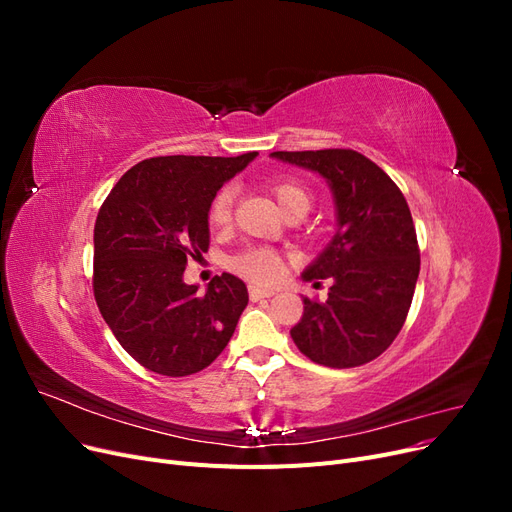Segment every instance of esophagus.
Returning <instances> with one entry per match:
<instances>
[{
    "instance_id": "esophagus-1",
    "label": "esophagus",
    "mask_w": 512,
    "mask_h": 512,
    "mask_svg": "<svg viewBox=\"0 0 512 512\" xmlns=\"http://www.w3.org/2000/svg\"><path fill=\"white\" fill-rule=\"evenodd\" d=\"M273 290H269V288H260V286H250V299L252 301H260V299H269V297H273Z\"/></svg>"
}]
</instances>
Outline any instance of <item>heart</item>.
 Instances as JSON below:
<instances>
[{"instance_id":"1","label":"heart","mask_w":512,"mask_h":512,"mask_svg":"<svg viewBox=\"0 0 512 512\" xmlns=\"http://www.w3.org/2000/svg\"><path fill=\"white\" fill-rule=\"evenodd\" d=\"M269 188L284 213L292 209H309V192L301 183L277 179L271 181ZM232 203H235V190L230 185L215 194L209 207V224L213 228H222L230 222ZM230 267L254 282H273L282 273V256L271 247H247L230 260Z\"/></svg>"}]
</instances>
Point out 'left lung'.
I'll return each mask as SVG.
<instances>
[{
    "label": "left lung",
    "instance_id": "1",
    "mask_svg": "<svg viewBox=\"0 0 512 512\" xmlns=\"http://www.w3.org/2000/svg\"><path fill=\"white\" fill-rule=\"evenodd\" d=\"M271 158L327 179L337 230L303 271L305 282L331 280L324 303L303 297L290 329L318 365L346 369L374 361L401 331L421 271L416 230L404 194L384 170L352 149L273 151Z\"/></svg>",
    "mask_w": 512,
    "mask_h": 512
}]
</instances>
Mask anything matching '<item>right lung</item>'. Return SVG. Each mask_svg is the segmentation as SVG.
Segmentation results:
<instances>
[{
    "instance_id": "right-lung-1",
    "label": "right lung",
    "mask_w": 512,
    "mask_h": 512,
    "mask_svg": "<svg viewBox=\"0 0 512 512\" xmlns=\"http://www.w3.org/2000/svg\"><path fill=\"white\" fill-rule=\"evenodd\" d=\"M258 156H162L138 162L100 207L94 297L134 361L181 378L218 359L247 305L239 277L215 275L205 294L183 282L188 258L209 250V207Z\"/></svg>"
}]
</instances>
